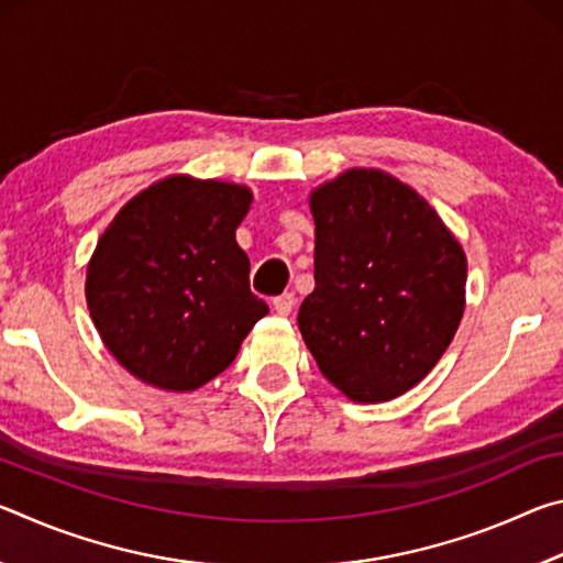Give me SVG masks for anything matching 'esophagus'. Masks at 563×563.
Listing matches in <instances>:
<instances>
[{
	"mask_svg": "<svg viewBox=\"0 0 563 563\" xmlns=\"http://www.w3.org/2000/svg\"><path fill=\"white\" fill-rule=\"evenodd\" d=\"M295 308V295L292 292H283L278 295V298H273V310L278 312V316H290Z\"/></svg>",
	"mask_w": 563,
	"mask_h": 563,
	"instance_id": "obj_1",
	"label": "esophagus"
}]
</instances>
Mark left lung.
I'll list each match as a JSON object with an SVG mask.
<instances>
[{"instance_id":"8db88e82","label":"left lung","mask_w":563,"mask_h":563,"mask_svg":"<svg viewBox=\"0 0 563 563\" xmlns=\"http://www.w3.org/2000/svg\"><path fill=\"white\" fill-rule=\"evenodd\" d=\"M316 290L298 325L320 373L355 402L415 387L450 347L464 312L466 258L422 196L352 168L310 196Z\"/></svg>"}]
</instances>
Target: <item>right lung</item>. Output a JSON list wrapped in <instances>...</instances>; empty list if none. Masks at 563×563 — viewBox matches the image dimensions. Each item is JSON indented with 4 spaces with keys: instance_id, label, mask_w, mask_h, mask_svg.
Segmentation results:
<instances>
[{
    "instance_id": "add662e5",
    "label": "right lung",
    "mask_w": 563,
    "mask_h": 563,
    "mask_svg": "<svg viewBox=\"0 0 563 563\" xmlns=\"http://www.w3.org/2000/svg\"><path fill=\"white\" fill-rule=\"evenodd\" d=\"M251 198L245 186L174 176L131 198L99 238L89 312L131 375L174 393L201 387L268 316L235 243Z\"/></svg>"
}]
</instances>
